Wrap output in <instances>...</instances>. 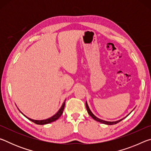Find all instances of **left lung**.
Here are the masks:
<instances>
[{
	"label": "left lung",
	"mask_w": 151,
	"mask_h": 151,
	"mask_svg": "<svg viewBox=\"0 0 151 151\" xmlns=\"http://www.w3.org/2000/svg\"><path fill=\"white\" fill-rule=\"evenodd\" d=\"M86 110H87V112H88V113L89 114V115H90L94 120H95V121H98V122H101V123L106 124H109V125H112V124H114L118 123V122H119L120 121H121L122 120H123V119H124V118H123V119H121V120H119V121H115V122H109V121H103V120H101V119H100L97 118L96 116H95L94 115V114H93V112H92L91 111L90 109H89V107H88V104H87V103H86ZM127 116H128V115H127Z\"/></svg>",
	"instance_id": "left-lung-1"
}]
</instances>
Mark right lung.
I'll list each match as a JSON object with an SVG mask.
<instances>
[{
  "instance_id": "add662e5",
  "label": "right lung",
  "mask_w": 151,
  "mask_h": 151,
  "mask_svg": "<svg viewBox=\"0 0 151 151\" xmlns=\"http://www.w3.org/2000/svg\"><path fill=\"white\" fill-rule=\"evenodd\" d=\"M65 101L64 102L62 106H61V108L59 109V111H58L57 113H56L54 116H52V117H50V118L48 119H46V120H42V121H36V120H33V119H30L29 118H28L25 115H24V116H26L28 119H29L30 121H31L32 122H35V124H48V123H50V122H54L55 121H57V120L59 118V117L62 115L63 111H64V108H65Z\"/></svg>"
}]
</instances>
